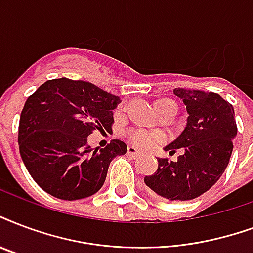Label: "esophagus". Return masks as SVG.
Instances as JSON below:
<instances>
[{"instance_id": "34e87169", "label": "esophagus", "mask_w": 253, "mask_h": 253, "mask_svg": "<svg viewBox=\"0 0 253 253\" xmlns=\"http://www.w3.org/2000/svg\"><path fill=\"white\" fill-rule=\"evenodd\" d=\"M127 154H128V155H130V157H139V154L140 152L138 151V150H136V148L135 147H128L127 148Z\"/></svg>"}]
</instances>
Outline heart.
I'll list each match as a JSON object with an SVG mask.
<instances>
[{
	"mask_svg": "<svg viewBox=\"0 0 253 253\" xmlns=\"http://www.w3.org/2000/svg\"><path fill=\"white\" fill-rule=\"evenodd\" d=\"M175 103L171 99H161V101L157 102V109L162 107V106L166 105H172ZM128 139L135 147L138 148H151L154 146H157L161 142L165 140V136L159 132H154V131H148V130H142V128H136V130H132L128 132Z\"/></svg>",
	"mask_w": 253,
	"mask_h": 253,
	"instance_id": "obj_1",
	"label": "heart"
}]
</instances>
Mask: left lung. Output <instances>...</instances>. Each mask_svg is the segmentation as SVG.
Wrapping results in <instances>:
<instances>
[{"label": "left lung", "mask_w": 253, "mask_h": 253, "mask_svg": "<svg viewBox=\"0 0 253 253\" xmlns=\"http://www.w3.org/2000/svg\"><path fill=\"white\" fill-rule=\"evenodd\" d=\"M188 113L179 138L166 146L171 155L182 148L178 161L158 158L157 172L144 178L146 186L169 200L195 199L219 180L238 134L232 105L216 92L175 88Z\"/></svg>", "instance_id": "obj_1"}]
</instances>
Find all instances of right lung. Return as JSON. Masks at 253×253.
Listing matches in <instances>:
<instances>
[{
  "label": "right lung",
  "instance_id": "obj_1",
  "mask_svg": "<svg viewBox=\"0 0 253 253\" xmlns=\"http://www.w3.org/2000/svg\"><path fill=\"white\" fill-rule=\"evenodd\" d=\"M119 103L118 96L95 84L69 78L46 81L29 96L19 118V154L42 190L63 200L101 190L110 162L126 154L127 146L113 139L91 150L87 136L111 131Z\"/></svg>",
  "mask_w": 253,
  "mask_h": 253
}]
</instances>
